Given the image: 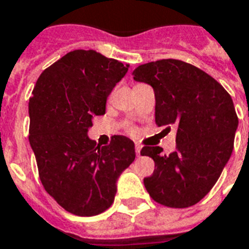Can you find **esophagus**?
<instances>
[{
  "label": "esophagus",
  "mask_w": 249,
  "mask_h": 249,
  "mask_svg": "<svg viewBox=\"0 0 249 249\" xmlns=\"http://www.w3.org/2000/svg\"><path fill=\"white\" fill-rule=\"evenodd\" d=\"M141 150H142V146H140V144H136V154H137V156L141 155Z\"/></svg>",
  "instance_id": "obj_1"
}]
</instances>
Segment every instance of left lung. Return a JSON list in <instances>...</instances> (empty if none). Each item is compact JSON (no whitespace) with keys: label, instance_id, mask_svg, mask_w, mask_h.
<instances>
[{"label":"left lung","instance_id":"8db88e82","mask_svg":"<svg viewBox=\"0 0 249 249\" xmlns=\"http://www.w3.org/2000/svg\"><path fill=\"white\" fill-rule=\"evenodd\" d=\"M134 80L155 91V123L176 126V151L144 146L142 156L155 161L143 179L150 196L170 208H187L211 191L231 156L238 128L234 103L224 86L193 64L161 59L133 71Z\"/></svg>","mask_w":249,"mask_h":249}]
</instances>
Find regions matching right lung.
<instances>
[{
    "label": "right lung",
    "instance_id": "right-lung-1",
    "mask_svg": "<svg viewBox=\"0 0 249 249\" xmlns=\"http://www.w3.org/2000/svg\"><path fill=\"white\" fill-rule=\"evenodd\" d=\"M128 64L94 50H73L40 75L29 98V143L46 193L67 212L89 217L113 203L117 178L136 159L133 141L107 146L88 137Z\"/></svg>",
    "mask_w": 249,
    "mask_h": 249
}]
</instances>
